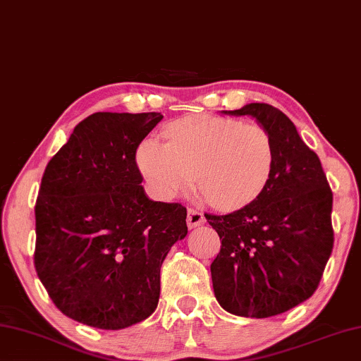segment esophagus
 Here are the masks:
<instances>
[{
	"label": "esophagus",
	"mask_w": 361,
	"mask_h": 361,
	"mask_svg": "<svg viewBox=\"0 0 361 361\" xmlns=\"http://www.w3.org/2000/svg\"><path fill=\"white\" fill-rule=\"evenodd\" d=\"M204 221H205V216H204L202 212H199L197 209L188 210V226L196 228L199 225H202Z\"/></svg>",
	"instance_id": "obj_1"
}]
</instances>
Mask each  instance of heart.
Returning <instances> with one entry per match:
<instances>
[{
	"instance_id": "heart-1",
	"label": "heart",
	"mask_w": 361,
	"mask_h": 361,
	"mask_svg": "<svg viewBox=\"0 0 361 361\" xmlns=\"http://www.w3.org/2000/svg\"><path fill=\"white\" fill-rule=\"evenodd\" d=\"M167 145L147 138L136 162L151 191L173 199L191 186L216 209H238L252 202L270 183L276 149L270 131L255 122L192 116L164 130Z\"/></svg>"
}]
</instances>
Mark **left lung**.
<instances>
[{"mask_svg": "<svg viewBox=\"0 0 361 361\" xmlns=\"http://www.w3.org/2000/svg\"><path fill=\"white\" fill-rule=\"evenodd\" d=\"M231 116H252L270 131L276 167L260 196L226 215L205 214L221 247L212 262L219 304L238 317L268 318L312 297L333 252V191L319 157L279 109L252 102Z\"/></svg>", "mask_w": 361, "mask_h": 361, "instance_id": "obj_1", "label": "left lung"}]
</instances>
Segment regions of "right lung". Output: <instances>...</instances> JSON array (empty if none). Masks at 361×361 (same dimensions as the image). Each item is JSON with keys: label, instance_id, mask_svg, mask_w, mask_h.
Masks as SVG:
<instances>
[{"label": "right lung", "instance_id": "right-lung-1", "mask_svg": "<svg viewBox=\"0 0 361 361\" xmlns=\"http://www.w3.org/2000/svg\"><path fill=\"white\" fill-rule=\"evenodd\" d=\"M160 112H96L44 169L35 204V270L54 305L78 323L123 329L160 295V267L188 233L186 207L142 190L136 149Z\"/></svg>", "mask_w": 361, "mask_h": 361}]
</instances>
